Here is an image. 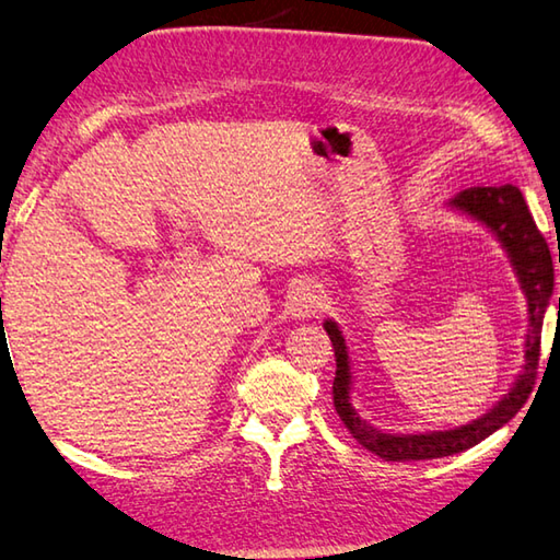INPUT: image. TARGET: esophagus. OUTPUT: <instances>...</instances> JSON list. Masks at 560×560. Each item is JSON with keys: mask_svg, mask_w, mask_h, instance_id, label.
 Segmentation results:
<instances>
[{"mask_svg": "<svg viewBox=\"0 0 560 560\" xmlns=\"http://www.w3.org/2000/svg\"><path fill=\"white\" fill-rule=\"evenodd\" d=\"M323 289L313 281H303L289 293V313L293 318H311L323 308Z\"/></svg>", "mask_w": 560, "mask_h": 560, "instance_id": "esophagus-1", "label": "esophagus"}]
</instances>
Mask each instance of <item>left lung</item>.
Returning a JSON list of instances; mask_svg holds the SVG:
<instances>
[{
	"label": "left lung",
	"instance_id": "left-lung-1",
	"mask_svg": "<svg viewBox=\"0 0 560 560\" xmlns=\"http://www.w3.org/2000/svg\"><path fill=\"white\" fill-rule=\"evenodd\" d=\"M451 206L467 212L475 220L485 222L490 228L504 249L510 252L516 277L522 281V289L528 301V332H526V362L520 380L514 382L512 392L494 406L490 413L477 419L460 429L453 431H433V433H382L362 421L358 411L350 404V358L348 345H345L342 332L332 320H325V332L332 342L335 350V380H332V404L338 411L345 429L352 433L362 448L372 451L374 455L384 457L392 463L406 460H431V457H445L472 448L497 429H502L506 421H512L516 411L526 404L528 394L534 389L538 354H541V328L544 313L548 308V299L553 293V261L551 252L541 232H538L532 212L526 208L522 190L516 186H475L467 188L451 200ZM560 261V254H558ZM560 311V299H558Z\"/></svg>",
	"mask_w": 560,
	"mask_h": 560
}]
</instances>
